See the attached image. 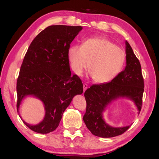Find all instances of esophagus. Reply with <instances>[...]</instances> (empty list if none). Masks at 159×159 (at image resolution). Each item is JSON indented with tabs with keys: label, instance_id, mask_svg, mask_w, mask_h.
<instances>
[{
	"label": "esophagus",
	"instance_id": "34e87169",
	"mask_svg": "<svg viewBox=\"0 0 159 159\" xmlns=\"http://www.w3.org/2000/svg\"><path fill=\"white\" fill-rule=\"evenodd\" d=\"M88 85L87 84H83V88H84V91L88 89Z\"/></svg>",
	"mask_w": 159,
	"mask_h": 159
}]
</instances>
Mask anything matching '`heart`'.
I'll return each instance as SVG.
<instances>
[{
  "label": "heart",
  "instance_id": "b5f03b06",
  "mask_svg": "<svg viewBox=\"0 0 159 159\" xmlns=\"http://www.w3.org/2000/svg\"><path fill=\"white\" fill-rule=\"evenodd\" d=\"M71 70L81 75L89 64V71L96 83H107L121 71L125 54L114 42L103 37L85 40L82 45H71L67 52Z\"/></svg>",
  "mask_w": 159,
  "mask_h": 159
}]
</instances>
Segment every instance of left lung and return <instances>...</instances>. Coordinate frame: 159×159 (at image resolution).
Listing matches in <instances>:
<instances>
[{
    "label": "left lung",
    "instance_id": "1",
    "mask_svg": "<svg viewBox=\"0 0 159 159\" xmlns=\"http://www.w3.org/2000/svg\"><path fill=\"white\" fill-rule=\"evenodd\" d=\"M125 68L110 82L95 84L85 91L86 111L84 121L91 133L95 136L109 138L124 133L130 126L113 127L105 122L102 113L112 101L119 98L133 100L140 113L144 92V79L141 66L132 48L126 41Z\"/></svg>",
    "mask_w": 159,
    "mask_h": 159
}]
</instances>
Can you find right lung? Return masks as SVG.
<instances>
[{"label": "right lung", "instance_id": "add662e5", "mask_svg": "<svg viewBox=\"0 0 159 159\" xmlns=\"http://www.w3.org/2000/svg\"><path fill=\"white\" fill-rule=\"evenodd\" d=\"M81 30L80 26H48L28 48L17 79L16 107L18 111L27 95L44 103L46 114L42 122L31 125L22 120L33 131L47 134L54 131L73 98L83 93L81 80L75 74L71 75L67 57L70 44Z\"/></svg>", "mask_w": 159, "mask_h": 159}]
</instances>
